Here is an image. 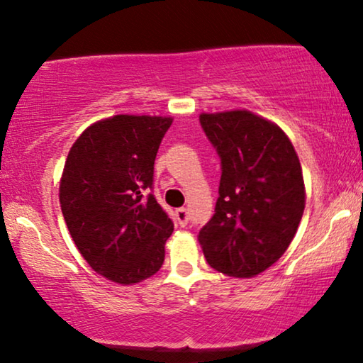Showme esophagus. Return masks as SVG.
I'll return each instance as SVG.
<instances>
[{"mask_svg": "<svg viewBox=\"0 0 363 363\" xmlns=\"http://www.w3.org/2000/svg\"><path fill=\"white\" fill-rule=\"evenodd\" d=\"M175 216H177L178 225H180L182 228H185L188 225V221H190V216H188L186 208H178V210L175 211Z\"/></svg>", "mask_w": 363, "mask_h": 363, "instance_id": "1", "label": "esophagus"}]
</instances>
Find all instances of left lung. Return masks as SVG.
I'll return each instance as SVG.
<instances>
[{
    "mask_svg": "<svg viewBox=\"0 0 363 363\" xmlns=\"http://www.w3.org/2000/svg\"><path fill=\"white\" fill-rule=\"evenodd\" d=\"M200 123L221 160V178L215 215L198 240L216 271L252 277L284 255L299 228V158L279 127L247 111L201 113Z\"/></svg>",
    "mask_w": 363,
    "mask_h": 363,
    "instance_id": "obj_1",
    "label": "left lung"
}]
</instances>
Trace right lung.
I'll return each instance as SVG.
<instances>
[{
    "mask_svg": "<svg viewBox=\"0 0 363 363\" xmlns=\"http://www.w3.org/2000/svg\"><path fill=\"white\" fill-rule=\"evenodd\" d=\"M170 117L116 116L74 142L61 186L62 216L94 271L118 284L155 274L173 221L153 196V163Z\"/></svg>",
    "mask_w": 363,
    "mask_h": 363,
    "instance_id": "1",
    "label": "right lung"
}]
</instances>
